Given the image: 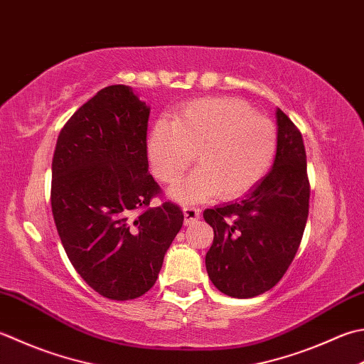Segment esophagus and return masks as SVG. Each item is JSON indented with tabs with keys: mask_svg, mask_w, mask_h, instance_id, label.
<instances>
[{
	"mask_svg": "<svg viewBox=\"0 0 364 364\" xmlns=\"http://www.w3.org/2000/svg\"><path fill=\"white\" fill-rule=\"evenodd\" d=\"M183 213H184V224L186 225L194 224L196 220H198V218H200V210L196 208V206H184Z\"/></svg>",
	"mask_w": 364,
	"mask_h": 364,
	"instance_id": "esophagus-1",
	"label": "esophagus"
}]
</instances>
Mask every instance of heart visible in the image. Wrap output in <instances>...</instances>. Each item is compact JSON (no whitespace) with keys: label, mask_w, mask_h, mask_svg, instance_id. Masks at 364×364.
<instances>
[{"label":"heart","mask_w":364,"mask_h":364,"mask_svg":"<svg viewBox=\"0 0 364 364\" xmlns=\"http://www.w3.org/2000/svg\"><path fill=\"white\" fill-rule=\"evenodd\" d=\"M277 148L269 118L233 97H203L181 105L173 123L158 119L148 137V158L159 181L176 183L197 154L198 168L172 189L180 202L247 194L267 176Z\"/></svg>","instance_id":"b5f03b06"}]
</instances>
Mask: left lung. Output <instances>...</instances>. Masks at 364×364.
I'll return each mask as SVG.
<instances>
[{
  "mask_svg": "<svg viewBox=\"0 0 364 364\" xmlns=\"http://www.w3.org/2000/svg\"><path fill=\"white\" fill-rule=\"evenodd\" d=\"M277 149L273 168L241 200L205 210L215 230L206 272L218 290L252 298L273 289L300 247L309 215V178L301 132L276 110Z\"/></svg>",
  "mask_w": 364,
  "mask_h": 364,
  "instance_id": "left-lung-1",
  "label": "left lung"
}]
</instances>
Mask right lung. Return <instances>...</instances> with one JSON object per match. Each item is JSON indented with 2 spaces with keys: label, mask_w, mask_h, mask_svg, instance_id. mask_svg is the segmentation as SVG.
<instances>
[{
  "label": "right lung",
  "mask_w": 364,
  "mask_h": 364,
  "mask_svg": "<svg viewBox=\"0 0 364 364\" xmlns=\"http://www.w3.org/2000/svg\"><path fill=\"white\" fill-rule=\"evenodd\" d=\"M149 109L126 85L83 104L56 140L50 202L68 257L109 300L139 298L154 286L184 215L161 197L148 172Z\"/></svg>",
  "instance_id": "right-lung-1"
}]
</instances>
